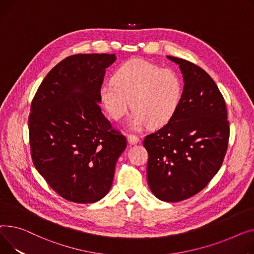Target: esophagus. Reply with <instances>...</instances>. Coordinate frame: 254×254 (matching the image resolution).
<instances>
[{"label":"esophagus","instance_id":"34e87169","mask_svg":"<svg viewBox=\"0 0 254 254\" xmlns=\"http://www.w3.org/2000/svg\"><path fill=\"white\" fill-rule=\"evenodd\" d=\"M127 140L129 142V144H136L139 141V138L136 135H127Z\"/></svg>","mask_w":254,"mask_h":254}]
</instances>
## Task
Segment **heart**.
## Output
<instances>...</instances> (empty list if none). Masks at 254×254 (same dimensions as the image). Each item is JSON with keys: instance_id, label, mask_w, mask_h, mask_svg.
I'll use <instances>...</instances> for the list:
<instances>
[{"instance_id": "b5f03b06", "label": "heart", "mask_w": 254, "mask_h": 254, "mask_svg": "<svg viewBox=\"0 0 254 254\" xmlns=\"http://www.w3.org/2000/svg\"><path fill=\"white\" fill-rule=\"evenodd\" d=\"M183 90L182 78L175 70L135 58L117 68L113 82L100 86L99 95L115 121L120 120L131 104L127 128L138 131L147 125L167 124L180 106Z\"/></svg>"}]
</instances>
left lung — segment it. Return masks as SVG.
<instances>
[{"instance_id":"obj_1","label":"left lung","mask_w":254,"mask_h":254,"mask_svg":"<svg viewBox=\"0 0 254 254\" xmlns=\"http://www.w3.org/2000/svg\"><path fill=\"white\" fill-rule=\"evenodd\" d=\"M180 66L184 91L171 120L145 136L147 184L161 201L180 202L203 190L225 158L230 128L227 108L214 81L204 69L167 56Z\"/></svg>"}]
</instances>
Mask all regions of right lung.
Here are the masks:
<instances>
[{
  "instance_id": "right-lung-1",
  "label": "right lung",
  "mask_w": 254,
  "mask_h": 254,
  "mask_svg": "<svg viewBox=\"0 0 254 254\" xmlns=\"http://www.w3.org/2000/svg\"><path fill=\"white\" fill-rule=\"evenodd\" d=\"M115 54H76L55 65L33 99L28 118L34 165L63 198L94 203L112 188L126 138L99 108V89Z\"/></svg>"
}]
</instances>
